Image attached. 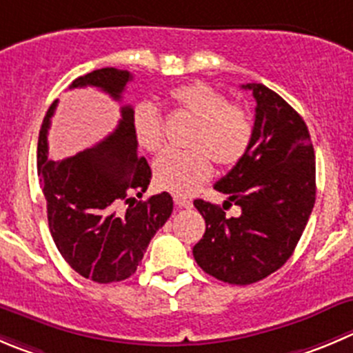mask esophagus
<instances>
[{
    "label": "esophagus",
    "instance_id": "obj_1",
    "mask_svg": "<svg viewBox=\"0 0 353 353\" xmlns=\"http://www.w3.org/2000/svg\"><path fill=\"white\" fill-rule=\"evenodd\" d=\"M174 203H176L177 207H181V208H191V207H193L191 200H186V198H181V196H174Z\"/></svg>",
    "mask_w": 353,
    "mask_h": 353
}]
</instances>
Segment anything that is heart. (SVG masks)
I'll use <instances>...</instances> for the list:
<instances>
[{
	"label": "heart",
	"instance_id": "1",
	"mask_svg": "<svg viewBox=\"0 0 353 353\" xmlns=\"http://www.w3.org/2000/svg\"><path fill=\"white\" fill-rule=\"evenodd\" d=\"M170 101L196 119L191 134V152L165 150L153 163V179L174 194H191L210 177L214 160L219 167L241 162L253 138L248 112L229 103L222 91L207 82H190L170 91ZM131 129L136 143L145 152H157L163 143V119L150 101H139L131 112Z\"/></svg>",
	"mask_w": 353,
	"mask_h": 353
}]
</instances>
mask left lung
Masks as SVG:
<instances>
[{
    "instance_id": "8db88e82",
    "label": "left lung",
    "mask_w": 353,
    "mask_h": 353,
    "mask_svg": "<svg viewBox=\"0 0 353 353\" xmlns=\"http://www.w3.org/2000/svg\"><path fill=\"white\" fill-rule=\"evenodd\" d=\"M241 88L256 101L253 138L241 162L214 186L241 215L225 217L219 205L194 200L207 228L193 246L207 274L239 286L285 265L316 203V155L303 119L263 84Z\"/></svg>"
}]
</instances>
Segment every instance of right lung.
<instances>
[{
	"label": "right lung",
	"instance_id": "obj_1",
	"mask_svg": "<svg viewBox=\"0 0 353 353\" xmlns=\"http://www.w3.org/2000/svg\"><path fill=\"white\" fill-rule=\"evenodd\" d=\"M128 70L107 67L75 79L68 90L93 85L121 101ZM46 112L37 141V176L48 207V224L58 252L75 272L94 283L131 278L155 232L170 217L167 191L141 198L152 169L138 157L131 129L132 107L121 108L117 129L93 148L63 160L48 159V129L57 108Z\"/></svg>",
	"mask_w": 353,
	"mask_h": 353
}]
</instances>
